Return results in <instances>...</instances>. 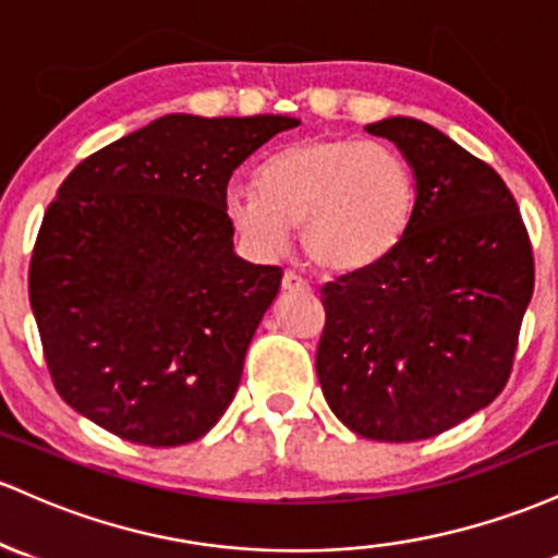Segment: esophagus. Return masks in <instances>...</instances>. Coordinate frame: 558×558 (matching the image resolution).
<instances>
[{
	"instance_id": "34e87169",
	"label": "esophagus",
	"mask_w": 558,
	"mask_h": 558,
	"mask_svg": "<svg viewBox=\"0 0 558 558\" xmlns=\"http://www.w3.org/2000/svg\"><path fill=\"white\" fill-rule=\"evenodd\" d=\"M281 290L284 292H308V281L303 277H298L295 271H284L281 277Z\"/></svg>"
}]
</instances>
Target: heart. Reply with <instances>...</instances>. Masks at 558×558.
<instances>
[{
  "mask_svg": "<svg viewBox=\"0 0 558 558\" xmlns=\"http://www.w3.org/2000/svg\"><path fill=\"white\" fill-rule=\"evenodd\" d=\"M416 181L396 149L348 136H305L277 149L258 171V190L231 184L223 213L250 250L284 253L300 229L305 258L350 274L385 260L411 227Z\"/></svg>",
  "mask_w": 558,
  "mask_h": 558,
  "instance_id": "b5f03b06",
  "label": "heart"
}]
</instances>
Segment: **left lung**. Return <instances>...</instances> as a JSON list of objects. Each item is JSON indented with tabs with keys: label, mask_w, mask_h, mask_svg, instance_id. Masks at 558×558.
<instances>
[{
	"label": "left lung",
	"mask_w": 558,
	"mask_h": 558,
	"mask_svg": "<svg viewBox=\"0 0 558 558\" xmlns=\"http://www.w3.org/2000/svg\"><path fill=\"white\" fill-rule=\"evenodd\" d=\"M403 153L416 208L398 247L322 287L316 374L355 435H440L504 390L535 287L517 199L487 162L416 118L368 123Z\"/></svg>",
	"instance_id": "left-lung-1"
}]
</instances>
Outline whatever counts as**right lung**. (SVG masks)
<instances>
[{"mask_svg":"<svg viewBox=\"0 0 558 558\" xmlns=\"http://www.w3.org/2000/svg\"><path fill=\"white\" fill-rule=\"evenodd\" d=\"M290 116L171 112L81 160L36 236L28 295L60 398L129 442L216 427L281 287L234 253L231 173Z\"/></svg>","mask_w":558,"mask_h":558,"instance_id":"obj_1","label":"right lung"}]
</instances>
